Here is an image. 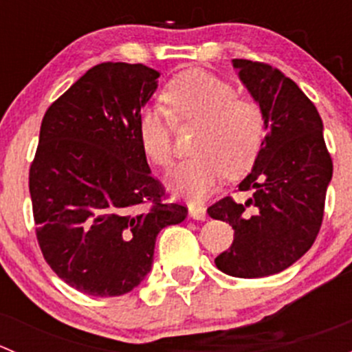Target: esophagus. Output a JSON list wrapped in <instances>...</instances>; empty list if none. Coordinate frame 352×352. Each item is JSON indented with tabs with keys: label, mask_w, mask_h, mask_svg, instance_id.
I'll list each match as a JSON object with an SVG mask.
<instances>
[{
	"label": "esophagus",
	"mask_w": 352,
	"mask_h": 352,
	"mask_svg": "<svg viewBox=\"0 0 352 352\" xmlns=\"http://www.w3.org/2000/svg\"><path fill=\"white\" fill-rule=\"evenodd\" d=\"M189 214L192 219H197V221H204L206 219V208L201 204H194L190 202L189 204Z\"/></svg>",
	"instance_id": "obj_1"
}]
</instances>
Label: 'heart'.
I'll list each match as a JSON object with an SVG mask.
<instances>
[{
  "label": "heart",
  "instance_id": "1",
  "mask_svg": "<svg viewBox=\"0 0 352 352\" xmlns=\"http://www.w3.org/2000/svg\"><path fill=\"white\" fill-rule=\"evenodd\" d=\"M163 100L175 122H199L197 158L168 173L166 184L190 201H204L218 189L225 172L239 175L250 168L265 136V116L258 104L239 98L228 81L204 69H190L166 85ZM158 105L138 117L143 151L160 166L173 162L172 120Z\"/></svg>",
  "mask_w": 352,
  "mask_h": 352
}]
</instances>
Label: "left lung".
I'll list each match as a JSON object with an SVG mask.
<instances>
[{"instance_id":"obj_1","label":"left lung","mask_w":352,"mask_h":352,"mask_svg":"<svg viewBox=\"0 0 352 352\" xmlns=\"http://www.w3.org/2000/svg\"><path fill=\"white\" fill-rule=\"evenodd\" d=\"M233 67L265 116V138L239 204L225 197L208 208L235 232L232 247L214 258L219 271L254 279L278 274L303 257L320 230L332 160L324 124L296 83L269 65L233 59Z\"/></svg>"}]
</instances>
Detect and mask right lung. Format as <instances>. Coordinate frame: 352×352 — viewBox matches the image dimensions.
<instances>
[{
  "label": "right lung",
  "mask_w": 352,
  "mask_h": 352,
  "mask_svg": "<svg viewBox=\"0 0 352 352\" xmlns=\"http://www.w3.org/2000/svg\"><path fill=\"white\" fill-rule=\"evenodd\" d=\"M158 78L144 65L102 63L42 119L28 175L37 240L52 271L90 296L133 291L158 233L187 218L186 206L162 201L138 136Z\"/></svg>",
  "instance_id": "obj_1"
}]
</instances>
